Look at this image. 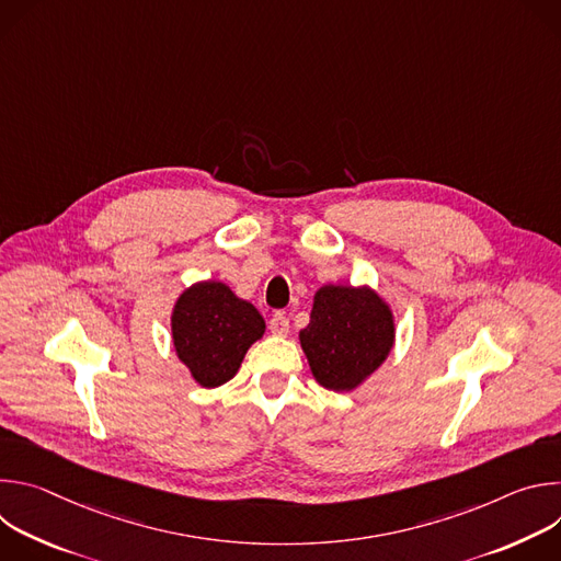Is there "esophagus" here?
I'll use <instances>...</instances> for the list:
<instances>
[{"label": "esophagus", "instance_id": "esophagus-1", "mask_svg": "<svg viewBox=\"0 0 561 561\" xmlns=\"http://www.w3.org/2000/svg\"><path fill=\"white\" fill-rule=\"evenodd\" d=\"M268 329H271V333H273V335H288V329H290L288 317H286L284 312H275V314L271 317Z\"/></svg>", "mask_w": 561, "mask_h": 561}]
</instances>
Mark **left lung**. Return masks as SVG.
Instances as JSON below:
<instances>
[{
    "instance_id": "1",
    "label": "left lung",
    "mask_w": 561,
    "mask_h": 561,
    "mask_svg": "<svg viewBox=\"0 0 561 561\" xmlns=\"http://www.w3.org/2000/svg\"><path fill=\"white\" fill-rule=\"evenodd\" d=\"M394 342L390 306L368 286H322L299 344L312 377L329 390H353L388 357Z\"/></svg>"
}]
</instances>
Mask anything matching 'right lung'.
Listing matches in <instances>:
<instances>
[{"instance_id":"right-lung-1","label":"right lung","mask_w":561,"mask_h":561,"mask_svg":"<svg viewBox=\"0 0 561 561\" xmlns=\"http://www.w3.org/2000/svg\"><path fill=\"white\" fill-rule=\"evenodd\" d=\"M173 344L178 357L204 388L234 377L247 351L264 335L260 310L221 282H197L175 301Z\"/></svg>"}]
</instances>
